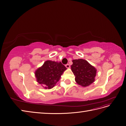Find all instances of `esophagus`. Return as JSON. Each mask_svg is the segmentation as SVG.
I'll list each match as a JSON object with an SVG mask.
<instances>
[{"label": "esophagus", "mask_w": 126, "mask_h": 126, "mask_svg": "<svg viewBox=\"0 0 126 126\" xmlns=\"http://www.w3.org/2000/svg\"><path fill=\"white\" fill-rule=\"evenodd\" d=\"M65 66H66V67L67 68H70V65H69L68 64H66V65H65Z\"/></svg>", "instance_id": "34e87169"}]
</instances>
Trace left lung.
Masks as SVG:
<instances>
[{
  "label": "left lung",
  "instance_id": "left-lung-1",
  "mask_svg": "<svg viewBox=\"0 0 126 126\" xmlns=\"http://www.w3.org/2000/svg\"><path fill=\"white\" fill-rule=\"evenodd\" d=\"M71 70L75 76V81L82 87H87L94 82L96 74V68L86 60L82 59L73 60Z\"/></svg>",
  "mask_w": 126,
  "mask_h": 126
}]
</instances>
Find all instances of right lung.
Here are the masks:
<instances>
[{"label":"right lung","mask_w":126,"mask_h":126,"mask_svg":"<svg viewBox=\"0 0 126 126\" xmlns=\"http://www.w3.org/2000/svg\"><path fill=\"white\" fill-rule=\"evenodd\" d=\"M66 69L61 62L46 61L35 72L37 81L45 89H51L55 86Z\"/></svg>","instance_id":"obj_1"}]
</instances>
